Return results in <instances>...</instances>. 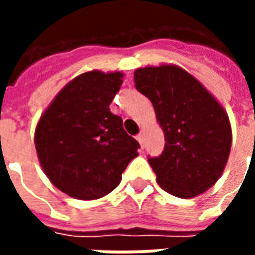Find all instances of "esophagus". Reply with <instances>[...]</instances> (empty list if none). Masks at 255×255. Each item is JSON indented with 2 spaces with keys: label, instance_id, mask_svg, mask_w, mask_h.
Segmentation results:
<instances>
[{
  "label": "esophagus",
  "instance_id": "obj_1",
  "mask_svg": "<svg viewBox=\"0 0 255 255\" xmlns=\"http://www.w3.org/2000/svg\"><path fill=\"white\" fill-rule=\"evenodd\" d=\"M136 140L139 142V144H140V147H143V140H144V133L140 132L136 135Z\"/></svg>",
  "mask_w": 255,
  "mask_h": 255
}]
</instances>
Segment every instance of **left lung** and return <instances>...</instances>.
<instances>
[{
    "instance_id": "8db88e82",
    "label": "left lung",
    "mask_w": 255,
    "mask_h": 255,
    "mask_svg": "<svg viewBox=\"0 0 255 255\" xmlns=\"http://www.w3.org/2000/svg\"><path fill=\"white\" fill-rule=\"evenodd\" d=\"M135 87L154 106L165 136L160 157L149 158L162 190L194 198L219 180L232 143L230 119L201 82L172 64L133 72Z\"/></svg>"
}]
</instances>
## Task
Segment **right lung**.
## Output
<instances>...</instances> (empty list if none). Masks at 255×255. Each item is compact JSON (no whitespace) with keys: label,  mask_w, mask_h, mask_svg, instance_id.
<instances>
[{"label":"right lung","mask_w":255,"mask_h":255,"mask_svg":"<svg viewBox=\"0 0 255 255\" xmlns=\"http://www.w3.org/2000/svg\"><path fill=\"white\" fill-rule=\"evenodd\" d=\"M122 72L90 71L61 89L35 128L38 160L49 180L82 201L105 197L138 155L139 143L123 128L109 105L123 83Z\"/></svg>","instance_id":"1"}]
</instances>
